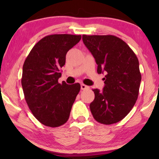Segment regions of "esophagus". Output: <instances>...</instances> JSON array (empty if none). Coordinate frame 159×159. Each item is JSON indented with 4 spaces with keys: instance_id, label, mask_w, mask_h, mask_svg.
I'll return each mask as SVG.
<instances>
[{
    "instance_id": "esophagus-1",
    "label": "esophagus",
    "mask_w": 159,
    "mask_h": 159,
    "mask_svg": "<svg viewBox=\"0 0 159 159\" xmlns=\"http://www.w3.org/2000/svg\"><path fill=\"white\" fill-rule=\"evenodd\" d=\"M89 88H89V86H87L84 84H81V89H82V90H87V89H89Z\"/></svg>"
}]
</instances>
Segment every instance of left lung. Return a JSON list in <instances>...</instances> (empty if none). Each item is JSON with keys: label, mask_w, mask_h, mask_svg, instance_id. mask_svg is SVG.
<instances>
[{"label": "left lung", "mask_w": 159, "mask_h": 159, "mask_svg": "<svg viewBox=\"0 0 159 159\" xmlns=\"http://www.w3.org/2000/svg\"><path fill=\"white\" fill-rule=\"evenodd\" d=\"M84 44L98 64L97 72L106 75L103 91L93 89L90 104L98 122L112 125L125 118L138 98L141 82L139 61L133 51L114 35H82Z\"/></svg>", "instance_id": "1"}]
</instances>
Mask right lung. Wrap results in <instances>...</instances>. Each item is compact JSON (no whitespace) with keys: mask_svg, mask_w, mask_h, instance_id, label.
Masks as SVG:
<instances>
[{"mask_svg":"<svg viewBox=\"0 0 159 159\" xmlns=\"http://www.w3.org/2000/svg\"><path fill=\"white\" fill-rule=\"evenodd\" d=\"M81 35L55 34L38 41L23 65L21 85L34 116L47 127H57L68 121L80 90V84L58 82L66 55L80 42Z\"/></svg>","mask_w":159,"mask_h":159,"instance_id":"obj_1","label":"right lung"}]
</instances>
